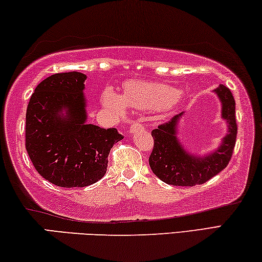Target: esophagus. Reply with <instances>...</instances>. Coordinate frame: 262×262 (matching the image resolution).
<instances>
[{"mask_svg":"<svg viewBox=\"0 0 262 262\" xmlns=\"http://www.w3.org/2000/svg\"><path fill=\"white\" fill-rule=\"evenodd\" d=\"M144 126L141 125V124H139V123H137V122H134L131 124V126H130V130H128V132H130V134H135V132H137L138 130H141V128H143Z\"/></svg>","mask_w":262,"mask_h":262,"instance_id":"34e87169","label":"esophagus"}]
</instances>
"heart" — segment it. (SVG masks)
<instances>
[{
  "label": "heart",
  "instance_id": "obj_1",
  "mask_svg": "<svg viewBox=\"0 0 262 262\" xmlns=\"http://www.w3.org/2000/svg\"><path fill=\"white\" fill-rule=\"evenodd\" d=\"M179 89L168 84L128 81L123 95L114 88L108 87L102 94L101 102L104 108L115 117H124L127 114V105L138 110L173 109L180 101Z\"/></svg>",
  "mask_w": 262,
  "mask_h": 262
}]
</instances>
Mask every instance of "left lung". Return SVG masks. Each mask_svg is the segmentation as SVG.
I'll return each mask as SVG.
<instances>
[{"instance_id":"1","label":"left lung","mask_w":262,"mask_h":262,"mask_svg":"<svg viewBox=\"0 0 262 262\" xmlns=\"http://www.w3.org/2000/svg\"><path fill=\"white\" fill-rule=\"evenodd\" d=\"M212 93L221 102V118L228 126L217 148L194 153L184 146L179 135L180 123L186 113L177 115L170 122L152 131L154 147L149 156V167L165 183L184 187L202 184L228 166L237 138L235 102L232 93L224 84L218 85Z\"/></svg>"}]
</instances>
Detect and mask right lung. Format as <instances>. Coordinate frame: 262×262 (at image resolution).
Masks as SVG:
<instances>
[{
	"label": "right lung",
	"instance_id": "obj_1",
	"mask_svg": "<svg viewBox=\"0 0 262 262\" xmlns=\"http://www.w3.org/2000/svg\"><path fill=\"white\" fill-rule=\"evenodd\" d=\"M83 73H58L37 85L27 109L25 146L42 178L63 188L85 187L104 177L116 128L88 124Z\"/></svg>",
	"mask_w": 262,
	"mask_h": 262
}]
</instances>
